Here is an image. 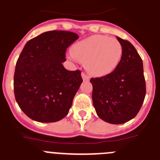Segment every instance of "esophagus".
Segmentation results:
<instances>
[{"label": "esophagus", "instance_id": "obj_1", "mask_svg": "<svg viewBox=\"0 0 160 160\" xmlns=\"http://www.w3.org/2000/svg\"><path fill=\"white\" fill-rule=\"evenodd\" d=\"M82 79L84 81H89V80H90V76L83 72L82 73Z\"/></svg>", "mask_w": 160, "mask_h": 160}]
</instances>
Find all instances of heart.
Here are the masks:
<instances>
[{"mask_svg": "<svg viewBox=\"0 0 160 160\" xmlns=\"http://www.w3.org/2000/svg\"><path fill=\"white\" fill-rule=\"evenodd\" d=\"M122 46L117 39L95 35L79 41L73 46L69 57L86 62L91 74L102 76L111 73L122 57Z\"/></svg>", "mask_w": 160, "mask_h": 160, "instance_id": "obj_1", "label": "heart"}]
</instances>
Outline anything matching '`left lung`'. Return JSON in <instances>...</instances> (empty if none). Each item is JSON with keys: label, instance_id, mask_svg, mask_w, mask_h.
Returning <instances> with one entry per match:
<instances>
[{"label": "left lung", "instance_id": "8db88e82", "mask_svg": "<svg viewBox=\"0 0 160 160\" xmlns=\"http://www.w3.org/2000/svg\"><path fill=\"white\" fill-rule=\"evenodd\" d=\"M122 46V57L110 74L92 78L93 106L101 119L114 124H124L134 118L140 111L146 84L143 61L132 44L117 37Z\"/></svg>", "mask_w": 160, "mask_h": 160}]
</instances>
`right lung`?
Wrapping results in <instances>:
<instances>
[{"mask_svg":"<svg viewBox=\"0 0 160 160\" xmlns=\"http://www.w3.org/2000/svg\"><path fill=\"white\" fill-rule=\"evenodd\" d=\"M79 36L50 31L30 39L21 51L14 73L16 101L29 118L50 123L68 114L82 82L81 71L64 68L67 48Z\"/></svg>","mask_w":160,"mask_h":160,"instance_id":"add662e5","label":"right lung"}]
</instances>
